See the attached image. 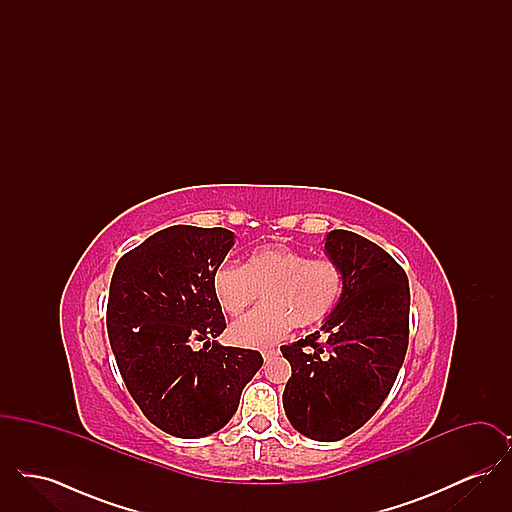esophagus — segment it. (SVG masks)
I'll return each instance as SVG.
<instances>
[{
	"label": "esophagus",
	"instance_id": "esophagus-1",
	"mask_svg": "<svg viewBox=\"0 0 512 512\" xmlns=\"http://www.w3.org/2000/svg\"><path fill=\"white\" fill-rule=\"evenodd\" d=\"M274 355H276V351H274V349H267V351H263V359H265V361L272 359Z\"/></svg>",
	"mask_w": 512,
	"mask_h": 512
}]
</instances>
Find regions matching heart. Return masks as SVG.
Wrapping results in <instances>:
<instances>
[{
  "label": "heart",
  "mask_w": 512,
  "mask_h": 512,
  "mask_svg": "<svg viewBox=\"0 0 512 512\" xmlns=\"http://www.w3.org/2000/svg\"><path fill=\"white\" fill-rule=\"evenodd\" d=\"M220 309L242 315L263 293V307L230 326V338L244 347H268L293 328L317 326L332 313L343 290L341 268L328 259H309L288 245L255 249L244 267L220 265L213 280Z\"/></svg>",
  "instance_id": "b5f03b06"
}]
</instances>
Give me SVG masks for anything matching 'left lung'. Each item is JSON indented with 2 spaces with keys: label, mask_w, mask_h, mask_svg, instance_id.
<instances>
[{
  "label": "left lung",
  "mask_w": 512,
  "mask_h": 512,
  "mask_svg": "<svg viewBox=\"0 0 512 512\" xmlns=\"http://www.w3.org/2000/svg\"><path fill=\"white\" fill-rule=\"evenodd\" d=\"M324 253L341 268L340 301L318 332L280 347L292 365L282 401L299 434L338 441L390 393L409 345L411 292L390 253L355 232H328Z\"/></svg>",
  "instance_id": "obj_1"
}]
</instances>
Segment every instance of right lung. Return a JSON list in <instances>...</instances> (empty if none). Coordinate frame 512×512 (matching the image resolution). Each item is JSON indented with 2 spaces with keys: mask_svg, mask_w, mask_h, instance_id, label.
Returning a JSON list of instances; mask_svg holds the SVG:
<instances>
[{
  "mask_svg": "<svg viewBox=\"0 0 512 512\" xmlns=\"http://www.w3.org/2000/svg\"><path fill=\"white\" fill-rule=\"evenodd\" d=\"M234 242L226 228L169 226L122 255L111 278L107 332L122 380L147 420L176 438L224 428L263 366L259 351L215 340L226 320L211 280Z\"/></svg>",
  "mask_w": 512,
  "mask_h": 512,
  "instance_id": "1",
  "label": "right lung"
}]
</instances>
